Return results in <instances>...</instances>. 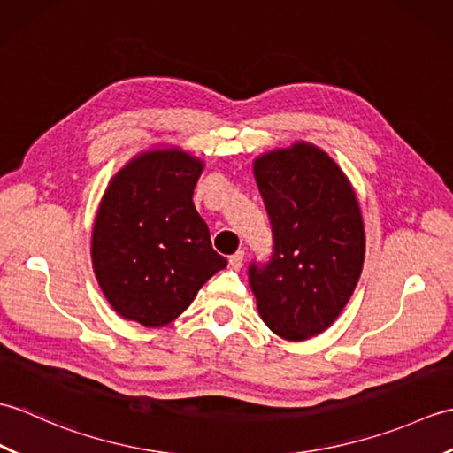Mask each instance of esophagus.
Masks as SVG:
<instances>
[{"instance_id":"esophagus-1","label":"esophagus","mask_w":453,"mask_h":453,"mask_svg":"<svg viewBox=\"0 0 453 453\" xmlns=\"http://www.w3.org/2000/svg\"><path fill=\"white\" fill-rule=\"evenodd\" d=\"M243 258H245L243 251H237L235 255L229 257V268H234V271H239V268L243 266Z\"/></svg>"}]
</instances>
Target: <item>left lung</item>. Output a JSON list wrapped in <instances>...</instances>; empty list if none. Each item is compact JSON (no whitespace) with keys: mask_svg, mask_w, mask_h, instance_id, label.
Wrapping results in <instances>:
<instances>
[{"mask_svg":"<svg viewBox=\"0 0 453 453\" xmlns=\"http://www.w3.org/2000/svg\"><path fill=\"white\" fill-rule=\"evenodd\" d=\"M253 171L274 247L271 261L249 266V284L268 329L305 341L329 329L358 284L365 249L358 200L313 143L268 151Z\"/></svg>","mask_w":453,"mask_h":453,"instance_id":"8db88e82","label":"left lung"}]
</instances>
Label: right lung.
Returning a JSON list of instances; mask_svg holds the SVG:
<instances>
[{"label":"right lung","mask_w":453,"mask_h":453,"mask_svg":"<svg viewBox=\"0 0 453 453\" xmlns=\"http://www.w3.org/2000/svg\"><path fill=\"white\" fill-rule=\"evenodd\" d=\"M202 169L182 150H151L128 161L104 190L93 226V271L124 319L171 323L227 266L192 204Z\"/></svg>","instance_id":"1"}]
</instances>
